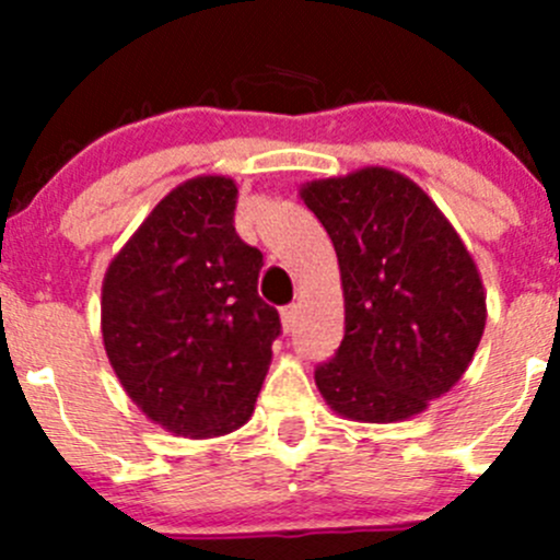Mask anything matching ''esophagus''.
I'll use <instances>...</instances> for the list:
<instances>
[{
	"instance_id": "obj_1",
	"label": "esophagus",
	"mask_w": 560,
	"mask_h": 560,
	"mask_svg": "<svg viewBox=\"0 0 560 560\" xmlns=\"http://www.w3.org/2000/svg\"><path fill=\"white\" fill-rule=\"evenodd\" d=\"M298 306H287V308H281V327H284L287 332H292L295 330V325H298Z\"/></svg>"
}]
</instances>
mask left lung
<instances>
[{
    "label": "left lung",
    "instance_id": "8db88e82",
    "mask_svg": "<svg viewBox=\"0 0 560 560\" xmlns=\"http://www.w3.org/2000/svg\"><path fill=\"white\" fill-rule=\"evenodd\" d=\"M341 270L343 338L316 369L322 398L354 422L420 415L466 374L488 319L471 252L404 173L360 167L301 186Z\"/></svg>",
    "mask_w": 560,
    "mask_h": 560
}]
</instances>
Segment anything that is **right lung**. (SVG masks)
Masks as SVG:
<instances>
[{"instance_id":"obj_1","label":"right lung","mask_w":560,"mask_h":560,"mask_svg":"<svg viewBox=\"0 0 560 560\" xmlns=\"http://www.w3.org/2000/svg\"><path fill=\"white\" fill-rule=\"evenodd\" d=\"M238 186L195 175L167 191L103 279V343L124 393L184 439L238 431L281 332L259 298V248L235 233Z\"/></svg>"}]
</instances>
